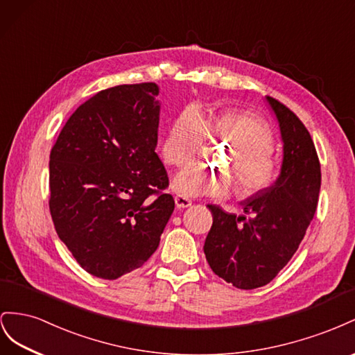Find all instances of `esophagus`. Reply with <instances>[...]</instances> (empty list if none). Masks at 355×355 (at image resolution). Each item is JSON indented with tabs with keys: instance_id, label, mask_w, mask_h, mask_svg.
<instances>
[{
	"instance_id": "esophagus-1",
	"label": "esophagus",
	"mask_w": 355,
	"mask_h": 355,
	"mask_svg": "<svg viewBox=\"0 0 355 355\" xmlns=\"http://www.w3.org/2000/svg\"><path fill=\"white\" fill-rule=\"evenodd\" d=\"M191 205V200L184 198V196H175V207L178 209H183V208H187Z\"/></svg>"
}]
</instances>
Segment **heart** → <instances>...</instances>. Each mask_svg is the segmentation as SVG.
Masks as SVG:
<instances>
[{
	"instance_id": "b5f03b06",
	"label": "heart",
	"mask_w": 355,
	"mask_h": 355,
	"mask_svg": "<svg viewBox=\"0 0 355 355\" xmlns=\"http://www.w3.org/2000/svg\"><path fill=\"white\" fill-rule=\"evenodd\" d=\"M207 134L234 146L226 165L235 172L238 193L257 196L269 190L278 178V164L273 157V135L266 121L236 110L209 113L205 117L195 107H187L171 121L162 144V155L169 165L184 166L193 160ZM234 178L225 171L191 165L180 171L172 187L184 198L225 196Z\"/></svg>"
}]
</instances>
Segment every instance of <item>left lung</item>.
Listing matches in <instances>:
<instances>
[{
  "label": "left lung",
  "instance_id": "1",
  "mask_svg": "<svg viewBox=\"0 0 355 355\" xmlns=\"http://www.w3.org/2000/svg\"><path fill=\"white\" fill-rule=\"evenodd\" d=\"M282 141L279 175L269 190L241 202L236 216L208 205L212 226L204 252L212 272L242 290L266 286L297 251L315 214L321 169L305 125L279 101L266 96Z\"/></svg>",
  "mask_w": 355,
  "mask_h": 355
}]
</instances>
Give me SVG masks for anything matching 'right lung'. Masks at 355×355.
Listing matches in <instances>:
<instances>
[{"instance_id":"right-lung-1","label":"right lung","mask_w":355,"mask_h":355,"mask_svg":"<svg viewBox=\"0 0 355 355\" xmlns=\"http://www.w3.org/2000/svg\"><path fill=\"white\" fill-rule=\"evenodd\" d=\"M156 83L101 90L80 105L50 151V214L86 272L117 279L157 250L174 211L156 155Z\"/></svg>"}]
</instances>
